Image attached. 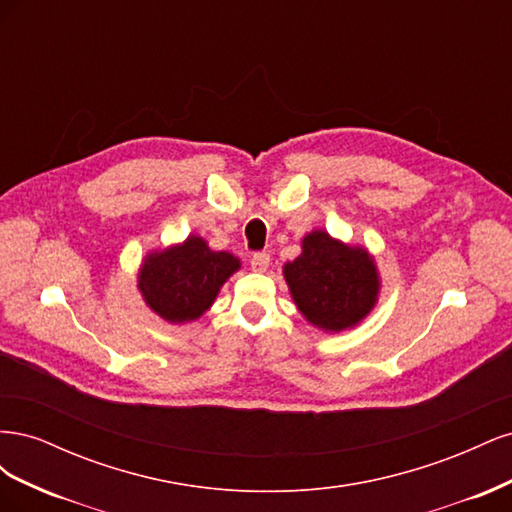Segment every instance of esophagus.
Wrapping results in <instances>:
<instances>
[{"label": "esophagus", "instance_id": "obj_1", "mask_svg": "<svg viewBox=\"0 0 512 512\" xmlns=\"http://www.w3.org/2000/svg\"><path fill=\"white\" fill-rule=\"evenodd\" d=\"M271 262V256L267 252H256L252 258H250V265L254 271H267Z\"/></svg>", "mask_w": 512, "mask_h": 512}]
</instances>
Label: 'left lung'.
<instances>
[{
	"instance_id": "1",
	"label": "left lung",
	"mask_w": 512,
	"mask_h": 512,
	"mask_svg": "<svg viewBox=\"0 0 512 512\" xmlns=\"http://www.w3.org/2000/svg\"><path fill=\"white\" fill-rule=\"evenodd\" d=\"M284 275L301 314L320 329L354 327L376 303L374 260L365 250H352L322 230L303 239V254L288 262Z\"/></svg>"
}]
</instances>
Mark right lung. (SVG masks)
Returning a JSON list of instances; mask_svg holds the SVG:
<instances>
[{
    "label": "right lung",
    "instance_id": "add662e5",
    "mask_svg": "<svg viewBox=\"0 0 512 512\" xmlns=\"http://www.w3.org/2000/svg\"><path fill=\"white\" fill-rule=\"evenodd\" d=\"M239 269V260L226 252H211L207 243L190 237L183 245L151 254L141 269L147 305L168 322L203 316L218 297L220 286Z\"/></svg>",
    "mask_w": 512,
    "mask_h": 512
}]
</instances>
